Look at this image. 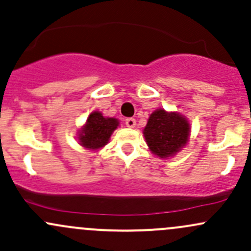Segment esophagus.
Returning a JSON list of instances; mask_svg holds the SVG:
<instances>
[{"mask_svg":"<svg viewBox=\"0 0 251 251\" xmlns=\"http://www.w3.org/2000/svg\"><path fill=\"white\" fill-rule=\"evenodd\" d=\"M126 126H129V128H134V126H136L135 118H131V117L126 118Z\"/></svg>","mask_w":251,"mask_h":251,"instance_id":"obj_1","label":"esophagus"}]
</instances>
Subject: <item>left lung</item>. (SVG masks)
Instances as JSON below:
<instances>
[{"mask_svg": "<svg viewBox=\"0 0 251 251\" xmlns=\"http://www.w3.org/2000/svg\"><path fill=\"white\" fill-rule=\"evenodd\" d=\"M144 134L150 150L158 157L168 158L187 144L189 125L178 114L159 109L150 116Z\"/></svg>", "mask_w": 251, "mask_h": 251, "instance_id": "8db88e82", "label": "left lung"}]
</instances>
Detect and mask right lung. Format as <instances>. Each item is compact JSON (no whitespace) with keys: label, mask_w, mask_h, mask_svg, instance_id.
Returning <instances> with one entry per match:
<instances>
[{"label":"right lung","mask_w":251,"mask_h":251,"mask_svg":"<svg viewBox=\"0 0 251 251\" xmlns=\"http://www.w3.org/2000/svg\"><path fill=\"white\" fill-rule=\"evenodd\" d=\"M116 118H105L100 112H92L80 133V144L90 150H97L107 144L112 131L117 128Z\"/></svg>","instance_id":"obj_1"}]
</instances>
